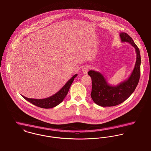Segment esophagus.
<instances>
[{
    "label": "esophagus",
    "mask_w": 151,
    "mask_h": 151,
    "mask_svg": "<svg viewBox=\"0 0 151 151\" xmlns=\"http://www.w3.org/2000/svg\"><path fill=\"white\" fill-rule=\"evenodd\" d=\"M90 70V67L89 66H85L82 68V72L84 74H87L88 71Z\"/></svg>",
    "instance_id": "obj_1"
}]
</instances>
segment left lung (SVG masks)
<instances>
[{"label": "left lung", "mask_w": 151, "mask_h": 151, "mask_svg": "<svg viewBox=\"0 0 151 151\" xmlns=\"http://www.w3.org/2000/svg\"><path fill=\"white\" fill-rule=\"evenodd\" d=\"M119 36L122 42H128L134 47L136 53L135 66L128 79L116 86L109 84L99 72L93 70L88 71V74L92 80L91 96L93 101L100 106H114L122 103L134 92L139 81L141 65L139 49L128 34L121 33Z\"/></svg>", "instance_id": "1"}]
</instances>
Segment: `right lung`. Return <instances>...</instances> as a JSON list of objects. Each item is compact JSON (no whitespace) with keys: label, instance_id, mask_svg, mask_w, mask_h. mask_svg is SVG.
Instances as JSON below:
<instances>
[{"label":"right lung","instance_id":"1","mask_svg":"<svg viewBox=\"0 0 151 151\" xmlns=\"http://www.w3.org/2000/svg\"><path fill=\"white\" fill-rule=\"evenodd\" d=\"M78 76V74L73 75L68 81H67L65 84L55 94L52 95L50 97H48L45 99H37L28 98L22 95L24 99H25L28 102L34 104L39 107L44 109H50L54 107L63 102L67 94L68 93L70 87L74 79Z\"/></svg>","mask_w":151,"mask_h":151}]
</instances>
